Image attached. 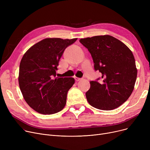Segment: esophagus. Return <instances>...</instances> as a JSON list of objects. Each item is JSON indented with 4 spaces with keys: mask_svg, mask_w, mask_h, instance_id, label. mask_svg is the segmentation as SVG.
Returning a JSON list of instances; mask_svg holds the SVG:
<instances>
[{
    "mask_svg": "<svg viewBox=\"0 0 150 150\" xmlns=\"http://www.w3.org/2000/svg\"><path fill=\"white\" fill-rule=\"evenodd\" d=\"M75 81H80L81 79V78H77V77H75Z\"/></svg>",
    "mask_w": 150,
    "mask_h": 150,
    "instance_id": "1",
    "label": "esophagus"
}]
</instances>
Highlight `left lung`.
<instances>
[{
	"instance_id": "obj_1",
	"label": "left lung",
	"mask_w": 150,
	"mask_h": 150,
	"mask_svg": "<svg viewBox=\"0 0 150 150\" xmlns=\"http://www.w3.org/2000/svg\"><path fill=\"white\" fill-rule=\"evenodd\" d=\"M93 59L94 69L102 75L103 81H90L86 93L88 103L101 110L114 109L131 95L137 78V70L134 55L128 47L110 35L81 39Z\"/></svg>"
}]
</instances>
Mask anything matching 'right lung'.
<instances>
[{
	"label": "right lung",
	"instance_id": "1",
	"mask_svg": "<svg viewBox=\"0 0 150 150\" xmlns=\"http://www.w3.org/2000/svg\"><path fill=\"white\" fill-rule=\"evenodd\" d=\"M76 40L46 38L23 54L19 66V88L27 103L36 112L49 115L64 108L67 92L75 80L55 77L56 70L64 50Z\"/></svg>",
	"mask_w": 150,
	"mask_h": 150
}]
</instances>
